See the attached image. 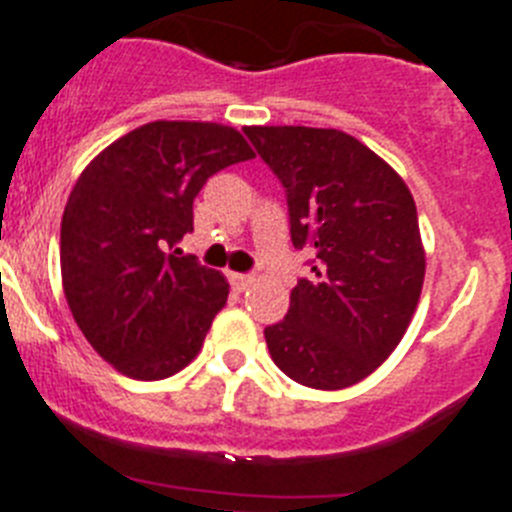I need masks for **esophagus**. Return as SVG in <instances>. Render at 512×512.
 <instances>
[{"instance_id":"esophagus-1","label":"esophagus","mask_w":512,"mask_h":512,"mask_svg":"<svg viewBox=\"0 0 512 512\" xmlns=\"http://www.w3.org/2000/svg\"><path fill=\"white\" fill-rule=\"evenodd\" d=\"M231 286L237 288V291H244V288H250L255 283V275H244V273H231Z\"/></svg>"}]
</instances>
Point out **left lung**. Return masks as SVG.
Returning a JSON list of instances; mask_svg holds the SVG:
<instances>
[{"label": "left lung", "instance_id": "obj_1", "mask_svg": "<svg viewBox=\"0 0 512 512\" xmlns=\"http://www.w3.org/2000/svg\"><path fill=\"white\" fill-rule=\"evenodd\" d=\"M288 195L291 242L311 275L283 322L265 327L270 358L311 389H345L394 353L415 317L425 247L410 188L337 128L247 126Z\"/></svg>", "mask_w": 512, "mask_h": 512}]
</instances>
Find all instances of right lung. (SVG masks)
<instances>
[{"mask_svg":"<svg viewBox=\"0 0 512 512\" xmlns=\"http://www.w3.org/2000/svg\"><path fill=\"white\" fill-rule=\"evenodd\" d=\"M255 151L231 126L154 121L102 149L61 219V283L71 317L115 371L167 379L203 348L229 283L182 255L206 180Z\"/></svg>","mask_w":512,"mask_h":512,"instance_id":"add662e5","label":"right lung"}]
</instances>
